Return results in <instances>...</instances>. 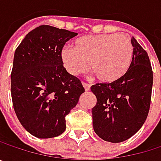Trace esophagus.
Segmentation results:
<instances>
[{
	"label": "esophagus",
	"instance_id": "esophagus-1",
	"mask_svg": "<svg viewBox=\"0 0 161 161\" xmlns=\"http://www.w3.org/2000/svg\"><path fill=\"white\" fill-rule=\"evenodd\" d=\"M83 86H84V88H85V90L86 91H87V90H89V88H90V85H88V84H86V83H85V82H83Z\"/></svg>",
	"mask_w": 161,
	"mask_h": 161
}]
</instances>
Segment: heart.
Masks as SVG:
<instances>
[{
	"instance_id": "1",
	"label": "heart",
	"mask_w": 161,
	"mask_h": 161,
	"mask_svg": "<svg viewBox=\"0 0 161 161\" xmlns=\"http://www.w3.org/2000/svg\"><path fill=\"white\" fill-rule=\"evenodd\" d=\"M133 58V46L127 34L103 33L86 35L60 51V58L66 71L79 75L89 68L101 83L120 79L129 70Z\"/></svg>"
}]
</instances>
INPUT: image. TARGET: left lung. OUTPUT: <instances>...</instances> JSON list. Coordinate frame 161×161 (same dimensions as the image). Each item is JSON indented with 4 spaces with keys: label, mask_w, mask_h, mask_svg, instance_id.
<instances>
[{
    "label": "left lung",
    "mask_w": 161,
    "mask_h": 161,
    "mask_svg": "<svg viewBox=\"0 0 161 161\" xmlns=\"http://www.w3.org/2000/svg\"><path fill=\"white\" fill-rule=\"evenodd\" d=\"M133 58L127 73L113 83L96 84L90 89L97 98L92 108L93 129L106 142L120 143L134 135L149 112L153 72L145 49L131 38Z\"/></svg>",
    "instance_id": "left-lung-1"
}]
</instances>
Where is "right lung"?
Segmentation results:
<instances>
[{"label":"right lung","mask_w":161,"mask_h":161,"mask_svg":"<svg viewBox=\"0 0 161 161\" xmlns=\"http://www.w3.org/2000/svg\"><path fill=\"white\" fill-rule=\"evenodd\" d=\"M76 35L43 25L30 31L16 49L11 73L13 106L24 129L37 138L63 133L65 116L85 92L60 58L65 43Z\"/></svg>","instance_id":"add662e5"}]
</instances>
